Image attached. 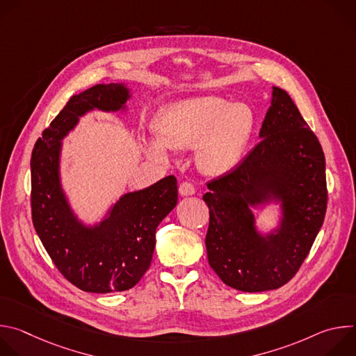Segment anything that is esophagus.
<instances>
[{
    "instance_id": "esophagus-1",
    "label": "esophagus",
    "mask_w": 356,
    "mask_h": 356,
    "mask_svg": "<svg viewBox=\"0 0 356 356\" xmlns=\"http://www.w3.org/2000/svg\"><path fill=\"white\" fill-rule=\"evenodd\" d=\"M195 193V188H194V186L191 184V183H188V181H183L181 184H180V187H179V194L181 195V197H188V195H193Z\"/></svg>"
}]
</instances>
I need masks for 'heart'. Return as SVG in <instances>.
<instances>
[{"label":"heart","mask_w":356,"mask_h":356,"mask_svg":"<svg viewBox=\"0 0 356 356\" xmlns=\"http://www.w3.org/2000/svg\"><path fill=\"white\" fill-rule=\"evenodd\" d=\"M255 115L245 103L222 97L188 98L166 107L156 120L159 138H147L145 152L152 159L169 161L172 149H194L197 161L209 175H224L241 159L250 138Z\"/></svg>","instance_id":"obj_1"}]
</instances>
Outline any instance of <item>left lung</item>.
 <instances>
[{
	"label": "left lung",
	"instance_id": "8db88e82",
	"mask_svg": "<svg viewBox=\"0 0 356 356\" xmlns=\"http://www.w3.org/2000/svg\"><path fill=\"white\" fill-rule=\"evenodd\" d=\"M259 143L229 173L207 184L209 264L232 289L258 293L286 284L309 255L327 210L323 147L290 95L272 87ZM277 209L268 232L255 209Z\"/></svg>",
	"mask_w": 356,
	"mask_h": 356
}]
</instances>
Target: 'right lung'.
Masks as SVG:
<instances>
[{
  "label": "right lung",
  "instance_id": "right-lung-1",
  "mask_svg": "<svg viewBox=\"0 0 356 356\" xmlns=\"http://www.w3.org/2000/svg\"><path fill=\"white\" fill-rule=\"evenodd\" d=\"M131 91L127 83H110L74 94L32 150L33 227L60 273L88 293L132 289L150 266L158 225L177 204V180L168 176L120 195L94 222L72 207L62 179L63 139L88 113L127 114Z\"/></svg>",
  "mask_w": 356,
  "mask_h": 356
}]
</instances>
